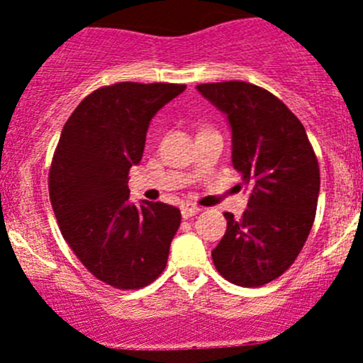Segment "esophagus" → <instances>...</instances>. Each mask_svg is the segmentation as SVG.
<instances>
[{
  "label": "esophagus",
  "mask_w": 363,
  "mask_h": 363,
  "mask_svg": "<svg viewBox=\"0 0 363 363\" xmlns=\"http://www.w3.org/2000/svg\"><path fill=\"white\" fill-rule=\"evenodd\" d=\"M200 211H202V208H200L199 205H195V203L186 202V203L181 205V214H182V218H184V219L191 218V216H196Z\"/></svg>",
  "instance_id": "obj_1"
}]
</instances>
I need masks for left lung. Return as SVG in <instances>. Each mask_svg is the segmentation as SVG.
Returning <instances> with one entry per match:
<instances>
[{
	"label": "left lung",
	"mask_w": 363,
	"mask_h": 363,
	"mask_svg": "<svg viewBox=\"0 0 363 363\" xmlns=\"http://www.w3.org/2000/svg\"><path fill=\"white\" fill-rule=\"evenodd\" d=\"M196 89L232 128V163L250 193L242 218L225 212L226 232L212 250L225 279L263 286L290 269L316 216L320 167L306 128L283 101L240 80Z\"/></svg>",
	"instance_id": "left-lung-1"
}]
</instances>
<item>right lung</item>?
Segmentation results:
<instances>
[{"label":"right lung","mask_w":363,"mask_h":363,"mask_svg":"<svg viewBox=\"0 0 363 363\" xmlns=\"http://www.w3.org/2000/svg\"><path fill=\"white\" fill-rule=\"evenodd\" d=\"M184 84L117 82L93 91L68 117L49 172L61 233L82 265L119 290L147 286L167 267L181 211L130 202L128 174L144 155L161 107Z\"/></svg>","instance_id":"obj_1"}]
</instances>
